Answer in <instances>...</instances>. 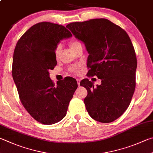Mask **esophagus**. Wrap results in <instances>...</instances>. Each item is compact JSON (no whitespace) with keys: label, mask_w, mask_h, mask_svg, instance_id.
Segmentation results:
<instances>
[{"label":"esophagus","mask_w":153,"mask_h":153,"mask_svg":"<svg viewBox=\"0 0 153 153\" xmlns=\"http://www.w3.org/2000/svg\"><path fill=\"white\" fill-rule=\"evenodd\" d=\"M80 81H81V79H77V84L79 86L80 85Z\"/></svg>","instance_id":"1"}]
</instances>
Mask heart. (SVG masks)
Segmentation results:
<instances>
[{"label": "heart", "mask_w": 153, "mask_h": 153, "mask_svg": "<svg viewBox=\"0 0 153 153\" xmlns=\"http://www.w3.org/2000/svg\"><path fill=\"white\" fill-rule=\"evenodd\" d=\"M69 45L70 46V48L73 51H75L79 46L82 45L81 43L79 42V41H77V39H72L70 41H69ZM61 50H62V46L60 45H57L56 46V48L55 49V57H59V54L61 53ZM79 70V67L77 66H72L70 68H69V71H70L71 73H74L76 74L78 72Z\"/></svg>", "instance_id": "1"}]
</instances>
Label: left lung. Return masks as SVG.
<instances>
[{"label":"left lung","instance_id":"8db88e82","mask_svg":"<svg viewBox=\"0 0 153 153\" xmlns=\"http://www.w3.org/2000/svg\"><path fill=\"white\" fill-rule=\"evenodd\" d=\"M66 27L85 43L88 76L102 79L96 87L88 79L80 82L88 91L86 110L94 120L112 123L126 110L135 90L137 60L131 40L123 29L105 19L75 22Z\"/></svg>","mask_w":153,"mask_h":153}]
</instances>
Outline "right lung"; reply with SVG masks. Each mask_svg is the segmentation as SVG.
I'll return each instance as SVG.
<instances>
[{"label": "right lung", "instance_id": "1", "mask_svg": "<svg viewBox=\"0 0 153 153\" xmlns=\"http://www.w3.org/2000/svg\"><path fill=\"white\" fill-rule=\"evenodd\" d=\"M71 35L64 26L41 22L21 36L14 51L12 74L19 98L29 114L43 124L57 123L65 117L77 88L71 77L55 85L49 73L57 65V43Z\"/></svg>", "mask_w": 153, "mask_h": 153}]
</instances>
